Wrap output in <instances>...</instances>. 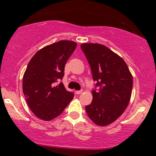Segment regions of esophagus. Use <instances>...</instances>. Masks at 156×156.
Wrapping results in <instances>:
<instances>
[{
  "instance_id": "1",
  "label": "esophagus",
  "mask_w": 156,
  "mask_h": 156,
  "mask_svg": "<svg viewBox=\"0 0 156 156\" xmlns=\"http://www.w3.org/2000/svg\"><path fill=\"white\" fill-rule=\"evenodd\" d=\"M82 92H83V90H82V89H81V90H79V91H76V93L77 94H81Z\"/></svg>"
}]
</instances>
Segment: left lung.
I'll list each match as a JSON object with an SVG mask.
<instances>
[{"label":"left lung","mask_w":156,"mask_h":156,"mask_svg":"<svg viewBox=\"0 0 156 156\" xmlns=\"http://www.w3.org/2000/svg\"><path fill=\"white\" fill-rule=\"evenodd\" d=\"M96 81L93 99L85 107L87 115L100 126H105L119 118L129 103L133 77L119 55L105 45L83 43L80 45Z\"/></svg>","instance_id":"left-lung-1"}]
</instances>
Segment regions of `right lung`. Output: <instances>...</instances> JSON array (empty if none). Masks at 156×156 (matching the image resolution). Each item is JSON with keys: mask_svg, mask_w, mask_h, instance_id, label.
<instances>
[{"mask_svg": "<svg viewBox=\"0 0 156 156\" xmlns=\"http://www.w3.org/2000/svg\"><path fill=\"white\" fill-rule=\"evenodd\" d=\"M76 42L61 40L37 51L30 60L23 78L26 102L37 117L50 121L59 116L72 101L74 94L61 82L68 58Z\"/></svg>", "mask_w": 156, "mask_h": 156, "instance_id": "add662e5", "label": "right lung"}]
</instances>
